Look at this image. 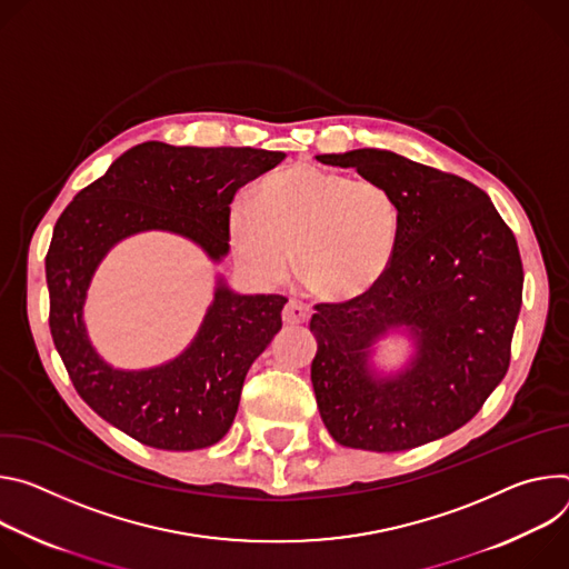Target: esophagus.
I'll list each match as a JSON object with an SVG mask.
<instances>
[{
	"label": "esophagus",
	"instance_id": "esophagus-1",
	"mask_svg": "<svg viewBox=\"0 0 569 569\" xmlns=\"http://www.w3.org/2000/svg\"><path fill=\"white\" fill-rule=\"evenodd\" d=\"M311 317V311L307 305L298 302V300H289L282 309V321L287 326H300V323H307Z\"/></svg>",
	"mask_w": 569,
	"mask_h": 569
}]
</instances>
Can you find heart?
Instances as JSON below:
<instances>
[{"instance_id": "heart-1", "label": "heart", "mask_w": 569, "mask_h": 569, "mask_svg": "<svg viewBox=\"0 0 569 569\" xmlns=\"http://www.w3.org/2000/svg\"><path fill=\"white\" fill-rule=\"evenodd\" d=\"M228 232L246 271L280 282L293 260L319 298L368 293L391 264L398 210L382 184L309 164L289 167L230 208Z\"/></svg>"}]
</instances>
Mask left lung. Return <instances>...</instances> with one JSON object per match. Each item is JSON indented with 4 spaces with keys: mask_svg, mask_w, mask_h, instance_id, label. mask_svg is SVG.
<instances>
[{
    "mask_svg": "<svg viewBox=\"0 0 569 569\" xmlns=\"http://www.w3.org/2000/svg\"><path fill=\"white\" fill-rule=\"evenodd\" d=\"M382 184L398 210L385 278L346 302L313 305L311 385L343 448L402 452L443 438L483 407L511 361L522 260L511 228L477 184L382 149L317 156ZM402 329L415 357L398 373L371 348Z\"/></svg>",
    "mask_w": 569,
    "mask_h": 569,
    "instance_id": "obj_1",
    "label": "left lung"
}]
</instances>
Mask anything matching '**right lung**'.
<instances>
[{
	"label": "right lung",
	"mask_w": 569,
	"mask_h": 569,
	"mask_svg": "<svg viewBox=\"0 0 569 569\" xmlns=\"http://www.w3.org/2000/svg\"><path fill=\"white\" fill-rule=\"evenodd\" d=\"M282 160V151L250 147L144 142L81 189L53 226L44 260L53 346L77 393L149 448L187 452L219 443L234 420L248 368L282 328L287 298L241 296L217 278L192 343L156 368L121 370L88 337L83 305L92 276L117 241L147 230L192 239L221 262L237 189Z\"/></svg>",
	"instance_id": "1"
}]
</instances>
